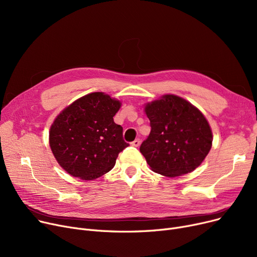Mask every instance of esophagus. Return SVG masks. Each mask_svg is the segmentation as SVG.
<instances>
[{"label": "esophagus", "instance_id": "obj_1", "mask_svg": "<svg viewBox=\"0 0 257 257\" xmlns=\"http://www.w3.org/2000/svg\"><path fill=\"white\" fill-rule=\"evenodd\" d=\"M140 144H141V141H140L139 139H137V140H134V141L131 143V146H133V147H139Z\"/></svg>", "mask_w": 257, "mask_h": 257}]
</instances>
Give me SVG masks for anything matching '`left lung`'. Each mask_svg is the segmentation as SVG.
<instances>
[{
    "mask_svg": "<svg viewBox=\"0 0 257 257\" xmlns=\"http://www.w3.org/2000/svg\"><path fill=\"white\" fill-rule=\"evenodd\" d=\"M145 111L151 131L140 151L152 170L175 177L198 168L212 143L204 115L190 102L174 94L147 104Z\"/></svg>",
    "mask_w": 257,
    "mask_h": 257,
    "instance_id": "obj_1",
    "label": "left lung"
}]
</instances>
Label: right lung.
I'll return each instance as SVG.
<instances>
[{
	"instance_id": "add662e5",
	"label": "right lung",
	"mask_w": 257,
	"mask_h": 257,
	"mask_svg": "<svg viewBox=\"0 0 257 257\" xmlns=\"http://www.w3.org/2000/svg\"><path fill=\"white\" fill-rule=\"evenodd\" d=\"M120 103L103 92L78 99L56 117L50 147L58 164L74 177L96 179L109 172L118 153L129 146L113 116Z\"/></svg>"
}]
</instances>
